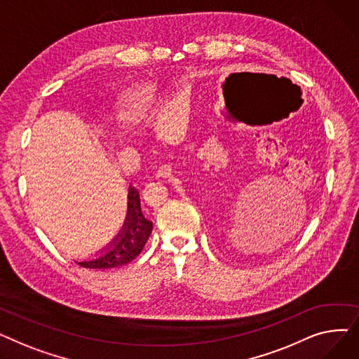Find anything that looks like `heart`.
<instances>
[{"mask_svg": "<svg viewBox=\"0 0 359 359\" xmlns=\"http://www.w3.org/2000/svg\"><path fill=\"white\" fill-rule=\"evenodd\" d=\"M160 99L161 91L157 86H142L126 94L119 107V118L129 125L141 123L157 109Z\"/></svg>", "mask_w": 359, "mask_h": 359, "instance_id": "b5f03b06", "label": "heart"}]
</instances>
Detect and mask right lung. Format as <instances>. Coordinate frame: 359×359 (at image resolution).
Listing matches in <instances>:
<instances>
[{"mask_svg":"<svg viewBox=\"0 0 359 359\" xmlns=\"http://www.w3.org/2000/svg\"><path fill=\"white\" fill-rule=\"evenodd\" d=\"M151 231H153V222L142 215L140 194L135 187L130 186L126 219L119 234L110 241L102 255L77 263L88 269H109L126 265L142 252Z\"/></svg>","mask_w":359,"mask_h":359,"instance_id":"right-lung-1","label":"right lung"}]
</instances>
